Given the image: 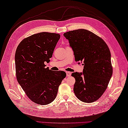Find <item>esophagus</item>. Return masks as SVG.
<instances>
[{
    "instance_id": "obj_1",
    "label": "esophagus",
    "mask_w": 128,
    "mask_h": 128,
    "mask_svg": "<svg viewBox=\"0 0 128 128\" xmlns=\"http://www.w3.org/2000/svg\"><path fill=\"white\" fill-rule=\"evenodd\" d=\"M72 73L70 72H66V76H71Z\"/></svg>"
}]
</instances>
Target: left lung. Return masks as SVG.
Segmentation results:
<instances>
[{"instance_id": "obj_1", "label": "left lung", "mask_w": 128, "mask_h": 128, "mask_svg": "<svg viewBox=\"0 0 128 128\" xmlns=\"http://www.w3.org/2000/svg\"><path fill=\"white\" fill-rule=\"evenodd\" d=\"M74 52L75 61L84 62L83 73L74 72V92L80 100L95 102L103 94L112 74L111 53L101 37L90 31L78 29L65 32Z\"/></svg>"}]
</instances>
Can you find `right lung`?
Segmentation results:
<instances>
[{
  "label": "right lung",
  "instance_id": "obj_1",
  "mask_svg": "<svg viewBox=\"0 0 128 128\" xmlns=\"http://www.w3.org/2000/svg\"><path fill=\"white\" fill-rule=\"evenodd\" d=\"M58 34L43 32L23 39L15 54L16 76L26 95L34 102L45 105L56 96L58 87L66 76L64 71L45 68L58 40Z\"/></svg>",
  "mask_w": 128,
  "mask_h": 128
}]
</instances>
